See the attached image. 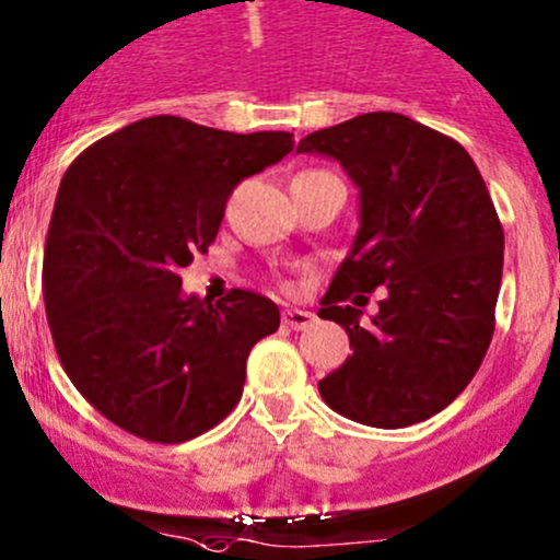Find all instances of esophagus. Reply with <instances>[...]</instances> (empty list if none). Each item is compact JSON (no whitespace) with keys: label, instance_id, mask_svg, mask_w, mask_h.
Instances as JSON below:
<instances>
[{"label":"esophagus","instance_id":"esophagus-1","mask_svg":"<svg viewBox=\"0 0 560 560\" xmlns=\"http://www.w3.org/2000/svg\"><path fill=\"white\" fill-rule=\"evenodd\" d=\"M312 323H315V315L306 310H287L284 312V326L295 328V331H304V328H310Z\"/></svg>","mask_w":560,"mask_h":560}]
</instances>
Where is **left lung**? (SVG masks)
<instances>
[{
    "mask_svg": "<svg viewBox=\"0 0 560 560\" xmlns=\"http://www.w3.org/2000/svg\"><path fill=\"white\" fill-rule=\"evenodd\" d=\"M359 187V232L323 295L353 353L317 384L337 415L373 428L428 420L464 392L494 334L503 226L472 156L400 113H364L306 135ZM386 285L361 323L364 291Z\"/></svg>",
    "mask_w": 560,
    "mask_h": 560,
    "instance_id": "left-lung-1",
    "label": "left lung"
}]
</instances>
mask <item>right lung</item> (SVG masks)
<instances>
[{
  "label": "right lung",
  "mask_w": 560,
  "mask_h": 560,
  "mask_svg": "<svg viewBox=\"0 0 560 560\" xmlns=\"http://www.w3.org/2000/svg\"><path fill=\"white\" fill-rule=\"evenodd\" d=\"M292 145L290 132L154 115L68 165L44 248L46 317L62 370L109 422L176 445L240 404L279 306L248 290L209 304L182 292L179 273L218 237L234 187Z\"/></svg>",
  "instance_id": "add662e5"
}]
</instances>
